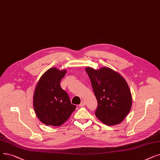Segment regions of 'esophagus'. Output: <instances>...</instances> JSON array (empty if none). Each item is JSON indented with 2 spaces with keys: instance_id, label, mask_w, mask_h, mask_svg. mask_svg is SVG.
Masks as SVG:
<instances>
[{
  "instance_id": "1",
  "label": "esophagus",
  "mask_w": 160,
  "mask_h": 160,
  "mask_svg": "<svg viewBox=\"0 0 160 160\" xmlns=\"http://www.w3.org/2000/svg\"><path fill=\"white\" fill-rule=\"evenodd\" d=\"M80 107H84L85 106V102L84 101H82L81 102V103L80 104V105H79Z\"/></svg>"
}]
</instances>
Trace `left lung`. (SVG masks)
<instances>
[{
  "instance_id": "8db88e82",
  "label": "left lung",
  "mask_w": 160,
  "mask_h": 160,
  "mask_svg": "<svg viewBox=\"0 0 160 160\" xmlns=\"http://www.w3.org/2000/svg\"><path fill=\"white\" fill-rule=\"evenodd\" d=\"M97 101L95 116L107 126L122 122L132 105V97L126 81L118 72L108 67L95 70L87 67Z\"/></svg>"
}]
</instances>
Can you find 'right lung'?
<instances>
[{
    "mask_svg": "<svg viewBox=\"0 0 160 160\" xmlns=\"http://www.w3.org/2000/svg\"><path fill=\"white\" fill-rule=\"evenodd\" d=\"M66 71L51 68L41 76L34 90L33 106L41 122L48 126H59L67 121L76 109L60 82Z\"/></svg>",
    "mask_w": 160,
    "mask_h": 160,
    "instance_id": "obj_1",
    "label": "right lung"
}]
</instances>
